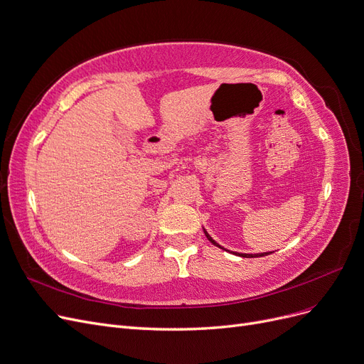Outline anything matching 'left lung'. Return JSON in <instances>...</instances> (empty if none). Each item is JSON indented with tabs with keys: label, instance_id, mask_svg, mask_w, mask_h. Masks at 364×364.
I'll return each mask as SVG.
<instances>
[{
	"label": "left lung",
	"instance_id": "left-lung-1",
	"mask_svg": "<svg viewBox=\"0 0 364 364\" xmlns=\"http://www.w3.org/2000/svg\"><path fill=\"white\" fill-rule=\"evenodd\" d=\"M204 232H205V235H207V238L211 241V243L214 245V246H218V247H220V249H223V250H226L225 247H222L219 243H216V241H214L213 238H211V235L204 230ZM226 252H230V250H226ZM270 253H273V252H262V253H257V255H253V253H238V252H235V255H238V257H241V258H259V257H267V255H270Z\"/></svg>",
	"mask_w": 364,
	"mask_h": 364
}]
</instances>
